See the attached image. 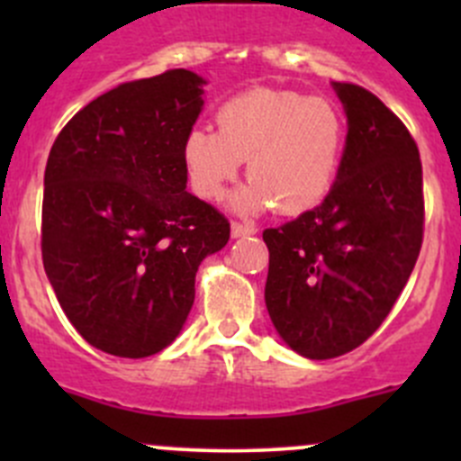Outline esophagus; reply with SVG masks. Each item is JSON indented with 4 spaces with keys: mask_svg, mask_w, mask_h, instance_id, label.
<instances>
[{
    "mask_svg": "<svg viewBox=\"0 0 461 461\" xmlns=\"http://www.w3.org/2000/svg\"><path fill=\"white\" fill-rule=\"evenodd\" d=\"M257 234V230H254L252 225H243V222H231V236L234 239H240V236H252Z\"/></svg>",
    "mask_w": 461,
    "mask_h": 461,
    "instance_id": "obj_1",
    "label": "esophagus"
}]
</instances>
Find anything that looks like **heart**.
<instances>
[{
    "instance_id": "b5f03b06",
    "label": "heart",
    "mask_w": 461,
    "mask_h": 461,
    "mask_svg": "<svg viewBox=\"0 0 461 461\" xmlns=\"http://www.w3.org/2000/svg\"><path fill=\"white\" fill-rule=\"evenodd\" d=\"M216 127L192 129L183 140L185 171L203 201H218L243 160L252 178L234 198L243 213L276 204L283 216H299L332 189L346 147V118L334 102L257 86L222 102Z\"/></svg>"
}]
</instances>
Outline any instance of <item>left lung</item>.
I'll return each instance as SVG.
<instances>
[{"label": "left lung", "instance_id": "obj_1", "mask_svg": "<svg viewBox=\"0 0 461 461\" xmlns=\"http://www.w3.org/2000/svg\"><path fill=\"white\" fill-rule=\"evenodd\" d=\"M348 115L341 167L319 207L263 231L265 305L308 359L359 348L384 323L424 240V180L406 124L364 86L334 82Z\"/></svg>", "mask_w": 461, "mask_h": 461}]
</instances>
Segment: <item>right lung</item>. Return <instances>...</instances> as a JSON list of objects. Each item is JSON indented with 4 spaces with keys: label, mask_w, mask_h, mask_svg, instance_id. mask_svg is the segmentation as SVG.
<instances>
[{
    "label": "right lung",
    "mask_w": 461,
    "mask_h": 461,
    "mask_svg": "<svg viewBox=\"0 0 461 461\" xmlns=\"http://www.w3.org/2000/svg\"><path fill=\"white\" fill-rule=\"evenodd\" d=\"M187 68L118 85L77 111L50 147L41 260L73 328L102 352L142 359L187 321L204 257L230 221L187 189L183 140L203 109Z\"/></svg>",
    "instance_id": "right-lung-1"
}]
</instances>
